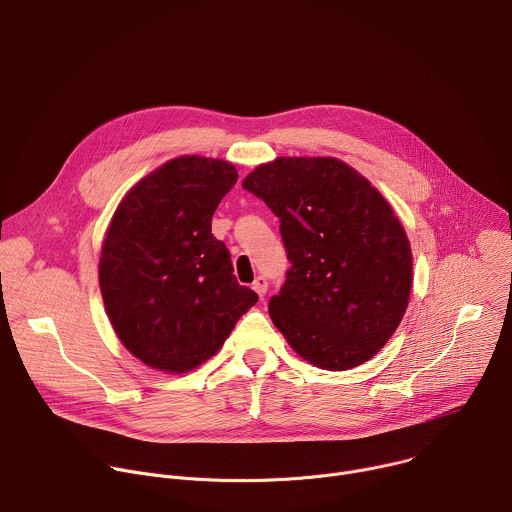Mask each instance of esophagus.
<instances>
[{"mask_svg":"<svg viewBox=\"0 0 512 512\" xmlns=\"http://www.w3.org/2000/svg\"><path fill=\"white\" fill-rule=\"evenodd\" d=\"M253 289L257 291L259 298H263V296L267 294V279H265V277H257V279L253 281Z\"/></svg>","mask_w":512,"mask_h":512,"instance_id":"obj_1","label":"esophagus"}]
</instances>
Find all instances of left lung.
Returning <instances> with one entry per match:
<instances>
[{
	"label": "left lung",
	"instance_id": "left-lung-1",
	"mask_svg": "<svg viewBox=\"0 0 512 512\" xmlns=\"http://www.w3.org/2000/svg\"><path fill=\"white\" fill-rule=\"evenodd\" d=\"M243 188L279 216L291 263L269 316L289 346L324 371L371 360L403 320L413 255L385 196L336 158H277Z\"/></svg>",
	"mask_w": 512,
	"mask_h": 512
}]
</instances>
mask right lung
<instances>
[{
    "instance_id": "1",
    "label": "right lung",
    "mask_w": 512,
    "mask_h": 512,
    "mask_svg": "<svg viewBox=\"0 0 512 512\" xmlns=\"http://www.w3.org/2000/svg\"><path fill=\"white\" fill-rule=\"evenodd\" d=\"M239 174L231 162L180 156L119 202L99 259V285L121 344L143 364L182 375L221 350L257 302L210 233Z\"/></svg>"
}]
</instances>
